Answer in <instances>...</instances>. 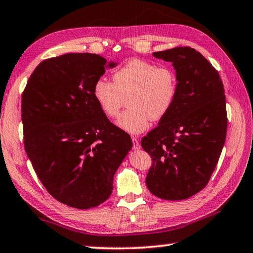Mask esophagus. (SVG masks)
<instances>
[{
  "label": "esophagus",
  "instance_id": "34e87169",
  "mask_svg": "<svg viewBox=\"0 0 253 253\" xmlns=\"http://www.w3.org/2000/svg\"><path fill=\"white\" fill-rule=\"evenodd\" d=\"M131 141H133V148H134V150H139V148H141V144H139V141L137 138L133 137V138H131Z\"/></svg>",
  "mask_w": 253,
  "mask_h": 253
}]
</instances>
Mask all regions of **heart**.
Returning a JSON list of instances; mask_svg holds the SVG:
<instances>
[{"instance_id": "1", "label": "heart", "mask_w": 253, "mask_h": 253, "mask_svg": "<svg viewBox=\"0 0 253 253\" xmlns=\"http://www.w3.org/2000/svg\"><path fill=\"white\" fill-rule=\"evenodd\" d=\"M93 97L108 117H117L127 97L128 109L118 126L130 134L143 133L151 120L166 117L178 92L174 71L168 66L133 58L114 72L112 82L99 79L93 84Z\"/></svg>"}]
</instances>
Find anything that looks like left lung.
I'll return each instance as SVG.
<instances>
[{
    "label": "left lung",
    "instance_id": "obj_1",
    "mask_svg": "<svg viewBox=\"0 0 253 253\" xmlns=\"http://www.w3.org/2000/svg\"><path fill=\"white\" fill-rule=\"evenodd\" d=\"M153 56L172 63L178 92L170 111L141 142L152 158L146 186L161 199H187L210 181L225 143L223 82L194 48L175 47Z\"/></svg>",
    "mask_w": 253,
    "mask_h": 253
}]
</instances>
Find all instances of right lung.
<instances>
[{"instance_id":"obj_1","label":"right lung","mask_w":253,"mask_h":253,"mask_svg":"<svg viewBox=\"0 0 253 253\" xmlns=\"http://www.w3.org/2000/svg\"><path fill=\"white\" fill-rule=\"evenodd\" d=\"M117 63L90 53L42 61L22 93L27 155L55 199L78 210L109 198L114 175L133 146L93 97V84Z\"/></svg>"}]
</instances>
